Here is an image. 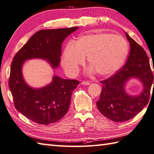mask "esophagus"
Masks as SVG:
<instances>
[{"label":"esophagus","mask_w":154,"mask_h":154,"mask_svg":"<svg viewBox=\"0 0 154 154\" xmlns=\"http://www.w3.org/2000/svg\"><path fill=\"white\" fill-rule=\"evenodd\" d=\"M81 85H90V82H89V81H82V82L81 83Z\"/></svg>","instance_id":"esophagus-1"}]
</instances>
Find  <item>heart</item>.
<instances>
[{"mask_svg": "<svg viewBox=\"0 0 154 154\" xmlns=\"http://www.w3.org/2000/svg\"><path fill=\"white\" fill-rule=\"evenodd\" d=\"M128 53V44L123 37L108 33H97L83 35L65 47L62 65L70 75L77 73L85 57L91 65V72L101 75L115 73L122 66Z\"/></svg>", "mask_w": 154, "mask_h": 154, "instance_id": "heart-1", "label": "heart"}]
</instances>
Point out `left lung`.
<instances>
[{
	"label": "left lung",
	"mask_w": 154,
	"mask_h": 154,
	"mask_svg": "<svg viewBox=\"0 0 154 154\" xmlns=\"http://www.w3.org/2000/svg\"><path fill=\"white\" fill-rule=\"evenodd\" d=\"M125 34L130 44L128 58L116 74L100 81L103 89L97 102L100 112L117 122L132 119L148 104L153 81L146 51L126 32ZM132 78L138 79L143 85V90L138 96H131L125 91L126 83Z\"/></svg>",
	"instance_id": "obj_1"
}]
</instances>
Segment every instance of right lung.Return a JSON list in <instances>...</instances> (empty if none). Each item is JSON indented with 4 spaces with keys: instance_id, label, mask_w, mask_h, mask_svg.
Returning a JSON list of instances; mask_svg holds the SVG:
<instances>
[{
    "instance_id": "obj_1",
    "label": "right lung",
    "mask_w": 154,
    "mask_h": 154,
    "mask_svg": "<svg viewBox=\"0 0 154 154\" xmlns=\"http://www.w3.org/2000/svg\"><path fill=\"white\" fill-rule=\"evenodd\" d=\"M78 27L42 30L30 38L13 58L8 85L14 106L28 119L38 124L48 125L57 122L67 112L71 94L79 81L53 77L51 83L35 89L25 82L23 64L28 60H46L53 69L59 67L61 44Z\"/></svg>"
}]
</instances>
